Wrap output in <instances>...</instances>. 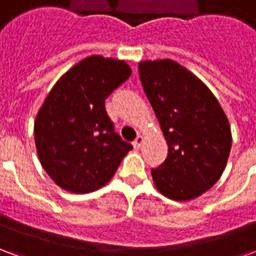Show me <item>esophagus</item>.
Listing matches in <instances>:
<instances>
[{
	"instance_id": "34e87169",
	"label": "esophagus",
	"mask_w": 256,
	"mask_h": 256,
	"mask_svg": "<svg viewBox=\"0 0 256 256\" xmlns=\"http://www.w3.org/2000/svg\"><path fill=\"white\" fill-rule=\"evenodd\" d=\"M142 142H144V137H142V136H138V137L133 141V146L134 148H140V146L142 145Z\"/></svg>"
}]
</instances>
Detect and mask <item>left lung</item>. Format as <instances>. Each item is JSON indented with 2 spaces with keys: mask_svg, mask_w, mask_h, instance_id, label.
<instances>
[{
  "mask_svg": "<svg viewBox=\"0 0 256 256\" xmlns=\"http://www.w3.org/2000/svg\"><path fill=\"white\" fill-rule=\"evenodd\" d=\"M140 78L168 145L152 168L158 190L172 200L207 192L222 176L232 148L229 120L211 90L172 60L141 62Z\"/></svg>",
  "mask_w": 256,
  "mask_h": 256,
  "instance_id": "8db88e82",
  "label": "left lung"
}]
</instances>
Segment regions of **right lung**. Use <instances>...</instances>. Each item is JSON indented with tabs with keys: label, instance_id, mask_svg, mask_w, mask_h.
Masks as SVG:
<instances>
[{
	"label": "right lung",
	"instance_id": "add662e5",
	"mask_svg": "<svg viewBox=\"0 0 256 256\" xmlns=\"http://www.w3.org/2000/svg\"><path fill=\"white\" fill-rule=\"evenodd\" d=\"M132 75L123 60L90 56L68 70L34 122L38 158L60 188L89 193L104 186L133 146L115 133L106 98Z\"/></svg>",
	"mask_w": 256,
	"mask_h": 256
}]
</instances>
